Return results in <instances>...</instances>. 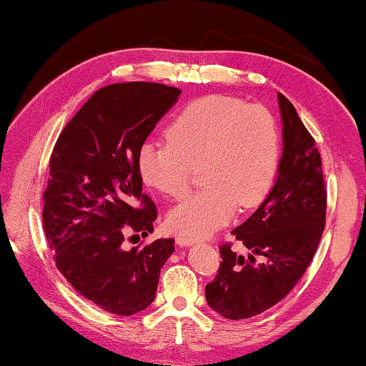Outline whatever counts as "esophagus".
<instances>
[{
    "label": "esophagus",
    "instance_id": "1",
    "mask_svg": "<svg viewBox=\"0 0 366 366\" xmlns=\"http://www.w3.org/2000/svg\"><path fill=\"white\" fill-rule=\"evenodd\" d=\"M194 243H198V239L193 237H184V234H179V237H177L178 247H189V244H194Z\"/></svg>",
    "mask_w": 366,
    "mask_h": 366
}]
</instances>
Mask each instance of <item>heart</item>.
Masks as SVG:
<instances>
[{
    "instance_id": "b5f03b06",
    "label": "heart",
    "mask_w": 366,
    "mask_h": 366,
    "mask_svg": "<svg viewBox=\"0 0 366 366\" xmlns=\"http://www.w3.org/2000/svg\"><path fill=\"white\" fill-rule=\"evenodd\" d=\"M168 142H144L138 149L143 182L169 198H182L202 169L204 188L168 213V227L203 238L234 217L238 207H258L272 192L282 159L277 119L262 104L232 97L188 103L167 129Z\"/></svg>"
}]
</instances>
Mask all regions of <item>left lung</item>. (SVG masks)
I'll return each mask as SVG.
<instances>
[{
  "mask_svg": "<svg viewBox=\"0 0 366 366\" xmlns=\"http://www.w3.org/2000/svg\"><path fill=\"white\" fill-rule=\"evenodd\" d=\"M282 159L274 184L252 217L233 229L244 254L223 244V262L204 288L208 307L228 320L257 317L292 292L325 229L322 157L297 109L278 93Z\"/></svg>",
  "mask_w": 366,
  "mask_h": 366,
  "instance_id": "left-lung-1",
  "label": "left lung"
}]
</instances>
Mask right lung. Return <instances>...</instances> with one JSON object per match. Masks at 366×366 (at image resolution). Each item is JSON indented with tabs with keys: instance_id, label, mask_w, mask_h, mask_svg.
Listing matches in <instances>:
<instances>
[{
	"instance_id": "obj_1",
	"label": "right lung",
	"mask_w": 366,
	"mask_h": 366,
	"mask_svg": "<svg viewBox=\"0 0 366 366\" xmlns=\"http://www.w3.org/2000/svg\"><path fill=\"white\" fill-rule=\"evenodd\" d=\"M179 94L144 81L98 89L59 134L49 162L43 228L56 267L79 295L122 317L152 305L174 252L173 238L128 252L123 242L128 229L153 233L157 207L142 193L138 149Z\"/></svg>"
}]
</instances>
